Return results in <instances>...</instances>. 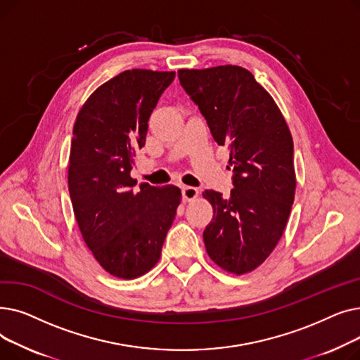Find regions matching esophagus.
Returning <instances> with one entry per match:
<instances>
[{
  "label": "esophagus",
  "instance_id": "esophagus-1",
  "mask_svg": "<svg viewBox=\"0 0 360 360\" xmlns=\"http://www.w3.org/2000/svg\"><path fill=\"white\" fill-rule=\"evenodd\" d=\"M198 197V190L195 186H184L182 188V200L184 201H193Z\"/></svg>",
  "mask_w": 360,
  "mask_h": 360
}]
</instances>
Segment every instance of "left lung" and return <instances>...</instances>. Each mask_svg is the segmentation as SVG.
<instances>
[{
  "label": "left lung",
  "instance_id": "1",
  "mask_svg": "<svg viewBox=\"0 0 360 360\" xmlns=\"http://www.w3.org/2000/svg\"><path fill=\"white\" fill-rule=\"evenodd\" d=\"M219 146H229L233 190L229 198L207 190L213 220L202 238L223 270H255L276 248L292 210L296 175L289 127L269 91L238 65L179 70Z\"/></svg>",
  "mask_w": 360,
  "mask_h": 360
}]
</instances>
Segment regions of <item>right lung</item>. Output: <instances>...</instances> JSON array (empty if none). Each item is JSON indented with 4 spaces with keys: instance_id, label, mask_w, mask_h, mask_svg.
Returning a JSON list of instances; mask_svg holds the SVG:
<instances>
[{
    "instance_id": "1",
    "label": "right lung",
    "mask_w": 360,
    "mask_h": 360,
    "mask_svg": "<svg viewBox=\"0 0 360 360\" xmlns=\"http://www.w3.org/2000/svg\"><path fill=\"white\" fill-rule=\"evenodd\" d=\"M175 71L127 70L94 90L72 128L68 190L94 258L112 276L134 278L156 266L181 202L175 185L129 176L148 118Z\"/></svg>"
}]
</instances>
